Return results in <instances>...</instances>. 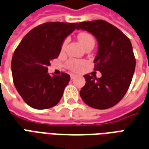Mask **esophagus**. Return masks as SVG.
<instances>
[{
    "mask_svg": "<svg viewBox=\"0 0 149 149\" xmlns=\"http://www.w3.org/2000/svg\"><path fill=\"white\" fill-rule=\"evenodd\" d=\"M74 77H75V74H70V79H74Z\"/></svg>",
    "mask_w": 149,
    "mask_h": 149,
    "instance_id": "1",
    "label": "esophagus"
}]
</instances>
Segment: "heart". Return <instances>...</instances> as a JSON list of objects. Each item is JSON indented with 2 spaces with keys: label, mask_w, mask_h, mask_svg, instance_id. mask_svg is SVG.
<instances>
[{
  "label": "heart",
  "mask_w": 149,
  "mask_h": 149,
  "mask_svg": "<svg viewBox=\"0 0 149 149\" xmlns=\"http://www.w3.org/2000/svg\"><path fill=\"white\" fill-rule=\"evenodd\" d=\"M78 39H79V42L82 44L83 47L85 48L86 47H87L90 44H94L95 41H94V38L93 36H91L90 33H86V32H82L78 36ZM67 43V40H65L63 43L62 44V50H64L66 44ZM85 64V62L82 60H79V59H70L67 62V67L70 70H73V71H79L82 69L83 66Z\"/></svg>",
  "instance_id": "obj_1"
}]
</instances>
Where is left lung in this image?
<instances>
[{"label":"left lung","instance_id":"1","mask_svg":"<svg viewBox=\"0 0 149 149\" xmlns=\"http://www.w3.org/2000/svg\"><path fill=\"white\" fill-rule=\"evenodd\" d=\"M77 29L91 32L98 43L94 70L101 78L86 74L80 91L82 101L92 108L106 109L117 105L126 94L132 81L136 58L132 43L122 31L102 19L80 22Z\"/></svg>","mask_w":149,"mask_h":149}]
</instances>
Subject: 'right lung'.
I'll list each match as a JSON object with an SVG mask.
<instances>
[{
    "mask_svg": "<svg viewBox=\"0 0 149 149\" xmlns=\"http://www.w3.org/2000/svg\"><path fill=\"white\" fill-rule=\"evenodd\" d=\"M78 23L47 22L31 29L15 50L12 58V74L15 87L24 101L36 109L57 105L70 80L61 72L51 76L48 66L58 58L65 38Z\"/></svg>",
    "mask_w": 149,
    "mask_h": 149,
    "instance_id": "right-lung-1",
    "label": "right lung"
}]
</instances>
